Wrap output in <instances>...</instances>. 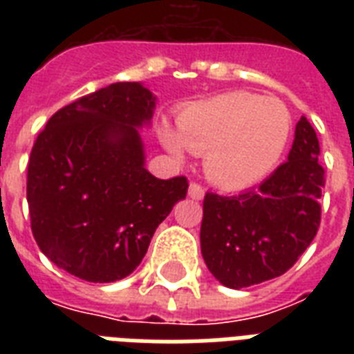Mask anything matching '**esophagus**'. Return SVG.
<instances>
[{
    "instance_id": "obj_1",
    "label": "esophagus",
    "mask_w": 354,
    "mask_h": 354,
    "mask_svg": "<svg viewBox=\"0 0 354 354\" xmlns=\"http://www.w3.org/2000/svg\"><path fill=\"white\" fill-rule=\"evenodd\" d=\"M204 194H205L204 187L198 185V183H191V185H189V196H191L193 200H202L204 198Z\"/></svg>"
}]
</instances>
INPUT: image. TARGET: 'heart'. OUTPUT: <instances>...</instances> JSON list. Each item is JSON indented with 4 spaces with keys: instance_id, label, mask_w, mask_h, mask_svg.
Returning <instances> with one entry per match:
<instances>
[{
    "instance_id": "b5f03b06",
    "label": "heart",
    "mask_w": 354,
    "mask_h": 354,
    "mask_svg": "<svg viewBox=\"0 0 354 354\" xmlns=\"http://www.w3.org/2000/svg\"><path fill=\"white\" fill-rule=\"evenodd\" d=\"M178 133L161 124L169 152L183 147L204 154V172L222 189H246L268 176L283 160L292 136V113L277 97L227 91L193 102L178 113Z\"/></svg>"
}]
</instances>
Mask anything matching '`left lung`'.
Segmentation results:
<instances>
[{
    "label": "left lung",
    "mask_w": 354,
    "mask_h": 354,
    "mask_svg": "<svg viewBox=\"0 0 354 354\" xmlns=\"http://www.w3.org/2000/svg\"><path fill=\"white\" fill-rule=\"evenodd\" d=\"M307 118L296 124L288 158L255 191L207 193L200 248L207 268L227 288H246L283 275L319 227L324 167Z\"/></svg>",
    "instance_id": "8db88e82"
}]
</instances>
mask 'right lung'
Segmentation results:
<instances>
[{"label": "right lung", "mask_w": 354, "mask_h": 354, "mask_svg": "<svg viewBox=\"0 0 354 354\" xmlns=\"http://www.w3.org/2000/svg\"><path fill=\"white\" fill-rule=\"evenodd\" d=\"M154 108L141 82H115L58 110L30 150V230L41 253L79 279L132 274L156 227L187 194L183 176L160 180L145 167L139 130L150 127Z\"/></svg>", "instance_id": "right-lung-1"}]
</instances>
